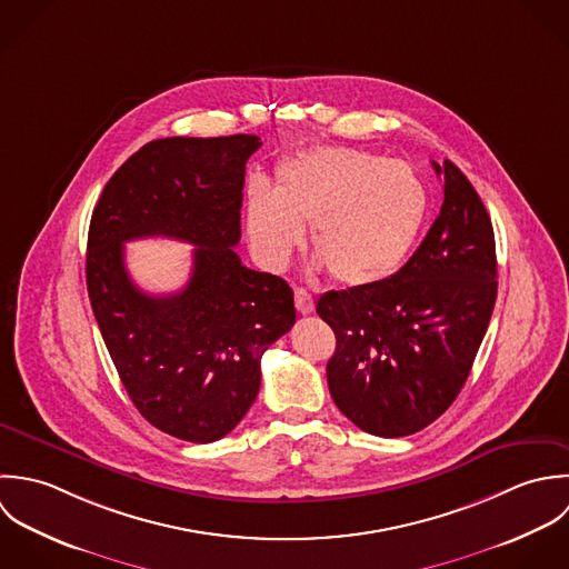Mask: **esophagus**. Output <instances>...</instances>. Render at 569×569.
I'll use <instances>...</instances> for the list:
<instances>
[{
	"instance_id": "1",
	"label": "esophagus",
	"mask_w": 569,
	"mask_h": 569,
	"mask_svg": "<svg viewBox=\"0 0 569 569\" xmlns=\"http://www.w3.org/2000/svg\"><path fill=\"white\" fill-rule=\"evenodd\" d=\"M295 306H297V310H299L301 315H312V312H315V299H312V295H310L308 290H303V288H297V290H295Z\"/></svg>"
}]
</instances>
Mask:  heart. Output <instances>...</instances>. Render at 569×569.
I'll list each match as a JSON object with an SVG mask.
<instances>
[{"instance_id":"1","label":"heart","mask_w":569,"mask_h":569,"mask_svg":"<svg viewBox=\"0 0 569 569\" xmlns=\"http://www.w3.org/2000/svg\"><path fill=\"white\" fill-rule=\"evenodd\" d=\"M427 209V187L407 162L321 147L283 162L277 189L261 178L250 182L246 228L259 261L281 270L312 224V248L330 274L362 288L405 263Z\"/></svg>"}]
</instances>
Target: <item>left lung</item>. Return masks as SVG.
Here are the masks:
<instances>
[{"label":"left lung","mask_w":569,"mask_h":569,"mask_svg":"<svg viewBox=\"0 0 569 569\" xmlns=\"http://www.w3.org/2000/svg\"><path fill=\"white\" fill-rule=\"evenodd\" d=\"M433 169L445 204L413 257L380 283L330 290L317 303L337 337L330 393L378 438L418 433L453 405L497 299L486 207L451 160Z\"/></svg>","instance_id":"left-lung-1"}]
</instances>
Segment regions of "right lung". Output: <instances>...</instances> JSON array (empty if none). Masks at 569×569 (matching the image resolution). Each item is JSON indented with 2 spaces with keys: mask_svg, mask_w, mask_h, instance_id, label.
I'll return each instance as SVG.
<instances>
[{
  "mask_svg": "<svg viewBox=\"0 0 569 569\" xmlns=\"http://www.w3.org/2000/svg\"><path fill=\"white\" fill-rule=\"evenodd\" d=\"M259 136L160 138L106 184L90 222L86 279L116 371L140 416L187 442L230 433L259 393L261 356L297 319L292 288L241 263L246 160ZM193 242L194 272L176 296L142 293L121 243Z\"/></svg>",
  "mask_w": 569,
  "mask_h": 569,
  "instance_id": "right-lung-1",
  "label": "right lung"
}]
</instances>
